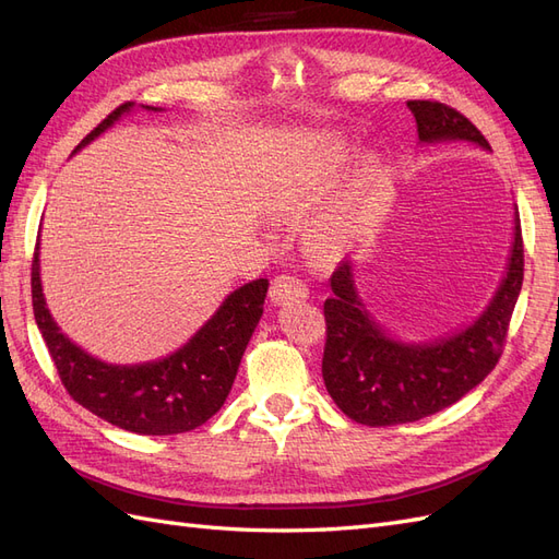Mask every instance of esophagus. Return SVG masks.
Instances as JSON below:
<instances>
[{"mask_svg":"<svg viewBox=\"0 0 559 559\" xmlns=\"http://www.w3.org/2000/svg\"><path fill=\"white\" fill-rule=\"evenodd\" d=\"M270 298L275 302H286V300H302L308 298V286L302 280H298L292 273H282L273 282H270Z\"/></svg>","mask_w":559,"mask_h":559,"instance_id":"1","label":"esophagus"}]
</instances>
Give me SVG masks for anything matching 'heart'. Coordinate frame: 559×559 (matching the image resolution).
I'll return each mask as SVG.
<instances>
[{
  "instance_id": "b5f03b06",
  "label": "heart",
  "mask_w": 559,
  "mask_h": 559,
  "mask_svg": "<svg viewBox=\"0 0 559 559\" xmlns=\"http://www.w3.org/2000/svg\"><path fill=\"white\" fill-rule=\"evenodd\" d=\"M347 156L349 151L343 142L324 140L312 151V156L286 160L273 183H270V207L282 216L308 214L324 198L329 183L341 170ZM380 160L364 158L349 177L343 195L310 228V245L317 253H321V257H335L359 233L368 202L380 186Z\"/></svg>"
}]
</instances>
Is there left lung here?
Listing matches in <instances>:
<instances>
[{"instance_id":"1","label":"left lung","mask_w":559,"mask_h":559,"mask_svg":"<svg viewBox=\"0 0 559 559\" xmlns=\"http://www.w3.org/2000/svg\"><path fill=\"white\" fill-rule=\"evenodd\" d=\"M408 107L415 114L419 142L468 140L489 148L483 132L456 109L436 99H411ZM522 277L524 247L518 214L509 273L476 324L445 341L405 345L368 317L354 292L349 263H337L331 275L333 296L324 302L326 345L321 359V376L337 408L366 427H394L460 401L499 364Z\"/></svg>"}]
</instances>
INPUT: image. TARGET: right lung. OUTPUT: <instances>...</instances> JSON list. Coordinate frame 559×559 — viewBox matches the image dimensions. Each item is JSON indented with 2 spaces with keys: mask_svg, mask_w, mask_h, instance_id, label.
Listing matches in <instances>:
<instances>
[{
  "mask_svg": "<svg viewBox=\"0 0 559 559\" xmlns=\"http://www.w3.org/2000/svg\"><path fill=\"white\" fill-rule=\"evenodd\" d=\"M130 107L132 103L116 107L74 151L105 132ZM265 294L263 277L235 289L173 357L142 366H111L88 357L60 333L41 294L39 240L32 259V308L67 394L109 425L144 436L191 431L218 413L263 314Z\"/></svg>",
  "mask_w": 559,
  "mask_h": 559,
  "instance_id": "add662e5",
  "label": "right lung"
}]
</instances>
